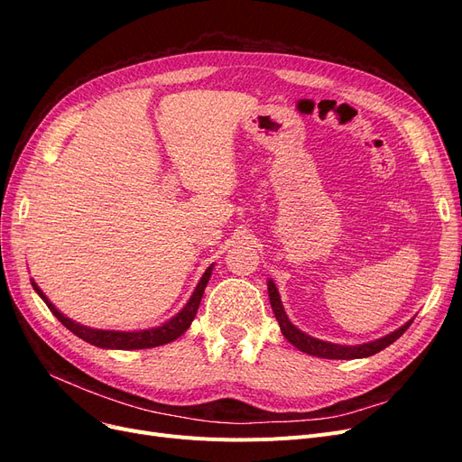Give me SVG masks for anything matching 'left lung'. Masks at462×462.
I'll return each instance as SVG.
<instances>
[{
	"label": "left lung",
	"mask_w": 462,
	"mask_h": 462,
	"mask_svg": "<svg viewBox=\"0 0 462 462\" xmlns=\"http://www.w3.org/2000/svg\"><path fill=\"white\" fill-rule=\"evenodd\" d=\"M268 292H270V302H272V310L275 314V319L279 328H282V333L285 335V339L295 345L299 351L312 355V356H319V358H333V360H351V358H365V356H372L375 353L383 351L385 346H389L391 343H395L401 335L409 329V326L412 324V319L407 321V324L401 326L399 329H395L393 333L385 335L382 339H375L370 343H362V345H335V343H328V341H319L316 337H310V335L302 333L299 328H295L289 321L282 299H279V292L275 283L268 282Z\"/></svg>",
	"instance_id": "left-lung-1"
}]
</instances>
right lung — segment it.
<instances>
[{
  "label": "right lung",
  "mask_w": 462,
  "mask_h": 462,
  "mask_svg": "<svg viewBox=\"0 0 462 462\" xmlns=\"http://www.w3.org/2000/svg\"><path fill=\"white\" fill-rule=\"evenodd\" d=\"M212 268L214 265H209V268L204 272L197 289H194V292H192L190 300L185 304V309L180 310L175 318L165 321L163 326L152 328V329H141V331H109V329H92L87 326H80V324H77V321L69 319L67 316H63L58 309H55V306L48 300V297L40 291V287L34 282H32V287L40 295V299L48 304L51 314L82 341H87L96 346H102V348H121V351H133V348H152V346L171 343L190 328L194 316H197V312H199V306H200V300L204 295V289L209 282V275H212Z\"/></svg>",
  "instance_id": "add662e5"
}]
</instances>
